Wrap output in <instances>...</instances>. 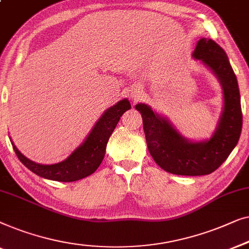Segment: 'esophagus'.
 I'll list each match as a JSON object with an SVG mask.
<instances>
[{
	"mask_svg": "<svg viewBox=\"0 0 249 249\" xmlns=\"http://www.w3.org/2000/svg\"><path fill=\"white\" fill-rule=\"evenodd\" d=\"M140 97H141V91L139 89H133L131 91V98L133 101H138V99H140Z\"/></svg>",
	"mask_w": 249,
	"mask_h": 249,
	"instance_id": "1",
	"label": "esophagus"
}]
</instances>
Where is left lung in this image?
<instances>
[{
  "mask_svg": "<svg viewBox=\"0 0 249 249\" xmlns=\"http://www.w3.org/2000/svg\"><path fill=\"white\" fill-rule=\"evenodd\" d=\"M192 57L201 61L222 88V111L211 138L191 141L168 117L152 110L149 105H135L142 115L146 144L153 160L167 173L181 176H202L218 169L237 145L243 127L239 88L226 52L212 39L201 38Z\"/></svg>",
  "mask_w": 249,
  "mask_h": 249,
  "instance_id": "obj_1",
  "label": "left lung"
}]
</instances>
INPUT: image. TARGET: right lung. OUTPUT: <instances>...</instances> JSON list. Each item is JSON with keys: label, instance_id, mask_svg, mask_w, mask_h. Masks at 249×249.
Instances as JSON below:
<instances>
[{"label": "right lung", "instance_id": "1", "mask_svg": "<svg viewBox=\"0 0 249 249\" xmlns=\"http://www.w3.org/2000/svg\"><path fill=\"white\" fill-rule=\"evenodd\" d=\"M131 109L127 98L122 99L105 110L81 144L65 160L53 164H41L28 159L12 142L19 160L38 176L56 181H75L90 176L100 166L106 152L107 142L126 110Z\"/></svg>", "mask_w": 249, "mask_h": 249}]
</instances>
